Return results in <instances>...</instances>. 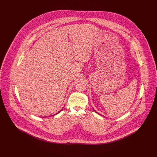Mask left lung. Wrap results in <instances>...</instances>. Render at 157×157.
Listing matches in <instances>:
<instances>
[{
    "mask_svg": "<svg viewBox=\"0 0 157 157\" xmlns=\"http://www.w3.org/2000/svg\"><path fill=\"white\" fill-rule=\"evenodd\" d=\"M94 111H95V112H97V111H95V110H94Z\"/></svg>",
    "mask_w": 157,
    "mask_h": 157,
    "instance_id": "left-lung-1",
    "label": "left lung"
}]
</instances>
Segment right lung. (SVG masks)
<instances>
[{"label":"right lung","mask_w":157,"mask_h":157,"mask_svg":"<svg viewBox=\"0 0 157 157\" xmlns=\"http://www.w3.org/2000/svg\"><path fill=\"white\" fill-rule=\"evenodd\" d=\"M63 108H62V109L60 110V111H62V110L63 109ZM60 111H59V112H58V113H55V114H58V113H59V112H60ZM55 114H54V115H55Z\"/></svg>","instance_id":"right-lung-1"}]
</instances>
